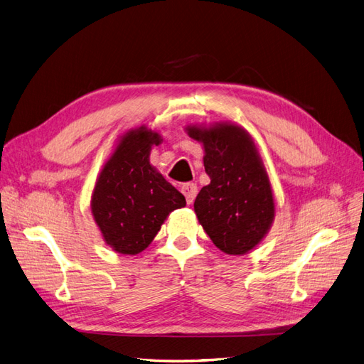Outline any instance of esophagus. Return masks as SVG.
<instances>
[{"label": "esophagus", "mask_w": 364, "mask_h": 364, "mask_svg": "<svg viewBox=\"0 0 364 364\" xmlns=\"http://www.w3.org/2000/svg\"><path fill=\"white\" fill-rule=\"evenodd\" d=\"M182 193L186 199V203L191 205L197 196V185L196 183H183L182 185Z\"/></svg>", "instance_id": "34e87169"}]
</instances>
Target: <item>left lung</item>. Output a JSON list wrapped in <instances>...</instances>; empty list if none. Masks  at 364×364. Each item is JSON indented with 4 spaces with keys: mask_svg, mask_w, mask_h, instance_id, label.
Masks as SVG:
<instances>
[{
    "mask_svg": "<svg viewBox=\"0 0 364 364\" xmlns=\"http://www.w3.org/2000/svg\"><path fill=\"white\" fill-rule=\"evenodd\" d=\"M185 132L202 144L205 171L211 179L196 197L197 220L226 255L249 253L269 234L277 214L255 139L230 121L190 124Z\"/></svg>",
    "mask_w": 364,
    "mask_h": 364,
    "instance_id": "left-lung-1",
    "label": "left lung"
}]
</instances>
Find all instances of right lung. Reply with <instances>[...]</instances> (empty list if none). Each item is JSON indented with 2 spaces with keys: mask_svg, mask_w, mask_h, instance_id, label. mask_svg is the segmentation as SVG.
<instances>
[{
  "mask_svg": "<svg viewBox=\"0 0 364 364\" xmlns=\"http://www.w3.org/2000/svg\"><path fill=\"white\" fill-rule=\"evenodd\" d=\"M159 132L146 126L119 135L97 176L91 214L105 243L121 255H138L167 217L186 205L185 197L150 164Z\"/></svg>",
  "mask_w": 364,
  "mask_h": 364,
  "instance_id": "1",
  "label": "right lung"
}]
</instances>
